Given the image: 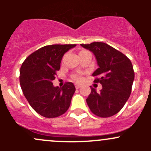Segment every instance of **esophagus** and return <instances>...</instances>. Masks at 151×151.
Wrapping results in <instances>:
<instances>
[{
	"mask_svg": "<svg viewBox=\"0 0 151 151\" xmlns=\"http://www.w3.org/2000/svg\"><path fill=\"white\" fill-rule=\"evenodd\" d=\"M81 87H82L81 84H79V83H76L75 84V88H77V89H79V88H80Z\"/></svg>",
	"mask_w": 151,
	"mask_h": 151,
	"instance_id": "1",
	"label": "esophagus"
}]
</instances>
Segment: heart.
<instances>
[{
	"label": "heart",
	"instance_id": "b5f03b06",
	"mask_svg": "<svg viewBox=\"0 0 151 151\" xmlns=\"http://www.w3.org/2000/svg\"><path fill=\"white\" fill-rule=\"evenodd\" d=\"M72 78L74 79L75 81H82V80H83V77H82L81 73H78V74H73Z\"/></svg>",
	"mask_w": 151,
	"mask_h": 151
}]
</instances>
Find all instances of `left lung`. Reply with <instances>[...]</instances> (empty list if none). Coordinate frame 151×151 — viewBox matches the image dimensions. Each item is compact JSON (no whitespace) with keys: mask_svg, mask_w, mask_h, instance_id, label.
I'll return each mask as SVG.
<instances>
[{"mask_svg":"<svg viewBox=\"0 0 151 151\" xmlns=\"http://www.w3.org/2000/svg\"><path fill=\"white\" fill-rule=\"evenodd\" d=\"M81 46L92 52L99 68L93 73L94 82L102 85L100 92L91 88L86 101L94 115L108 118L120 112L132 92L134 71L131 60L118 50L103 42Z\"/></svg>","mask_w":151,"mask_h":151,"instance_id":"8db88e82","label":"left lung"}]
</instances>
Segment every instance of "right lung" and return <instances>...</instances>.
Wrapping results in <instances>:
<instances>
[{
  "mask_svg": "<svg viewBox=\"0 0 151 151\" xmlns=\"http://www.w3.org/2000/svg\"><path fill=\"white\" fill-rule=\"evenodd\" d=\"M76 45H47L39 49L24 60L19 71V83L24 96L37 113L47 118L63 115L68 110L75 92L72 83L62 88L52 80L60 69L63 55Z\"/></svg>",
  "mask_w": 151,
  "mask_h": 151,
  "instance_id": "obj_1",
  "label": "right lung"
}]
</instances>
